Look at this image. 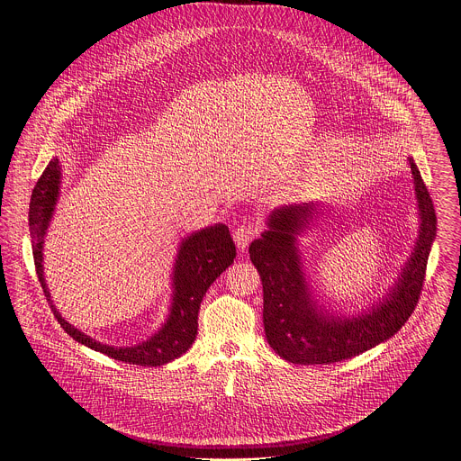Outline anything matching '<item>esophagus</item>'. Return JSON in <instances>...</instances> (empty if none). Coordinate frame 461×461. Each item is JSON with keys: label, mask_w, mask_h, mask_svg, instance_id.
I'll return each mask as SVG.
<instances>
[{"label": "esophagus", "mask_w": 461, "mask_h": 461, "mask_svg": "<svg viewBox=\"0 0 461 461\" xmlns=\"http://www.w3.org/2000/svg\"><path fill=\"white\" fill-rule=\"evenodd\" d=\"M257 233H258V228H257V226H253V224H242V226H239V228L235 230L233 240H235L237 248H239L240 251H244V249L248 248V244L257 237Z\"/></svg>", "instance_id": "obj_1"}]
</instances>
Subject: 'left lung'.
<instances>
[{
    "mask_svg": "<svg viewBox=\"0 0 461 461\" xmlns=\"http://www.w3.org/2000/svg\"><path fill=\"white\" fill-rule=\"evenodd\" d=\"M418 201L420 230L398 279L370 308L356 315L319 304L308 283L299 237L321 213L317 201L288 204L268 215L249 244V258L262 281V322L270 347L294 365H330L384 343L409 321L420 299L427 260L436 239V213L421 173L409 158Z\"/></svg>",
    "mask_w": 461,
    "mask_h": 461,
    "instance_id": "left-lung-1",
    "label": "left lung"
}]
</instances>
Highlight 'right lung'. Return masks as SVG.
Returning <instances> with one entry per match:
<instances>
[{"instance_id": "1", "label": "right lung", "mask_w": 461, "mask_h": 461, "mask_svg": "<svg viewBox=\"0 0 461 461\" xmlns=\"http://www.w3.org/2000/svg\"><path fill=\"white\" fill-rule=\"evenodd\" d=\"M61 184L59 160L54 157L40 180L36 182L29 206V228L36 274L45 297L54 312V317L75 341L86 345L95 352H102L116 361L140 366H160L171 363L187 352L199 334V310L201 303L217 277L230 265L237 255L233 239L226 224H213L185 235L178 242V251L171 272V304L166 321L155 334L146 341L131 347H113L93 339L65 321L50 299L43 272V244L50 226Z\"/></svg>"}]
</instances>
